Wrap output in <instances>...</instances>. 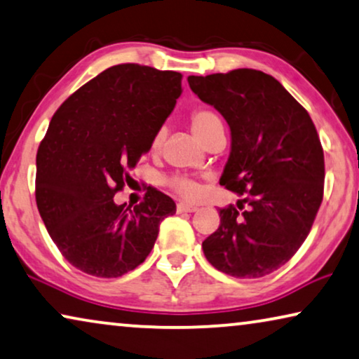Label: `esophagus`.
<instances>
[{"mask_svg":"<svg viewBox=\"0 0 359 359\" xmlns=\"http://www.w3.org/2000/svg\"><path fill=\"white\" fill-rule=\"evenodd\" d=\"M198 208L195 205H190V203H179L177 205V212H195Z\"/></svg>","mask_w":359,"mask_h":359,"instance_id":"34e87169","label":"esophagus"}]
</instances>
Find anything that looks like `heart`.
Wrapping results in <instances>:
<instances>
[{
	"label": "heart",
	"mask_w": 359,
	"mask_h": 359,
	"mask_svg": "<svg viewBox=\"0 0 359 359\" xmlns=\"http://www.w3.org/2000/svg\"><path fill=\"white\" fill-rule=\"evenodd\" d=\"M190 124H191V130H194L195 135L198 137V140L203 142L211 132L222 127V119L214 109L201 106V108H196L194 112H191ZM163 142H164V128H159V130L154 132L151 140H149V151L158 153L163 147ZM168 185L175 191V194H179L184 198H195L198 195V191H200V187H198L196 182H194L191 179L182 177V175H172V177H169Z\"/></svg>",
	"instance_id": "1"
}]
</instances>
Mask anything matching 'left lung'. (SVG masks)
<instances>
[{
    "label": "left lung",
    "mask_w": 359,
    "mask_h": 359,
    "mask_svg": "<svg viewBox=\"0 0 359 359\" xmlns=\"http://www.w3.org/2000/svg\"><path fill=\"white\" fill-rule=\"evenodd\" d=\"M198 98L231 127L232 149L221 185L248 208L219 210L217 231L203 242L206 259L238 279L279 269L306 240L324 195V151L308 111L272 76L235 69L190 76Z\"/></svg>",
    "instance_id": "8db88e82"
}]
</instances>
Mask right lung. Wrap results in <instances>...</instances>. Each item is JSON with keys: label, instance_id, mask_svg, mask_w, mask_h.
I'll return each mask as SVG.
<instances>
[{"label": "right lung", "instance_id": "1", "mask_svg": "<svg viewBox=\"0 0 359 359\" xmlns=\"http://www.w3.org/2000/svg\"><path fill=\"white\" fill-rule=\"evenodd\" d=\"M182 93V74L117 64L57 108L36 151L35 200L57 250L95 277H121L147 259L172 198L148 187L140 205H116Z\"/></svg>", "mask_w": 359, "mask_h": 359}]
</instances>
